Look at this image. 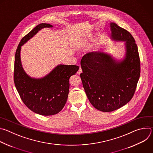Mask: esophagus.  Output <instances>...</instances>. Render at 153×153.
Masks as SVG:
<instances>
[{
  "mask_svg": "<svg viewBox=\"0 0 153 153\" xmlns=\"http://www.w3.org/2000/svg\"><path fill=\"white\" fill-rule=\"evenodd\" d=\"M82 72V68H81V67H80V68H79V71H77V74H80Z\"/></svg>",
  "mask_w": 153,
  "mask_h": 153,
  "instance_id": "obj_1",
  "label": "esophagus"
}]
</instances>
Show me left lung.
<instances>
[{
  "label": "left lung",
  "instance_id": "1",
  "mask_svg": "<svg viewBox=\"0 0 153 153\" xmlns=\"http://www.w3.org/2000/svg\"><path fill=\"white\" fill-rule=\"evenodd\" d=\"M111 39L125 42L121 60L103 52H91L81 60L80 78L89 101L97 110L111 112L128 103L134 94L140 74V62L135 40L128 31L110 23Z\"/></svg>",
  "mask_w": 153,
  "mask_h": 153
}]
</instances>
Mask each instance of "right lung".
I'll return each mask as SVG.
<instances>
[{
    "instance_id": "add662e5",
    "label": "right lung",
    "mask_w": 153,
    "mask_h": 153,
    "mask_svg": "<svg viewBox=\"0 0 153 153\" xmlns=\"http://www.w3.org/2000/svg\"><path fill=\"white\" fill-rule=\"evenodd\" d=\"M53 27L45 23L37 25L22 39L15 54L16 88L22 100L30 110L42 116L54 115L62 110L68 99L70 78L79 69L77 65L60 64L49 74L39 79L31 77L24 71L20 60L21 47L40 30Z\"/></svg>"
}]
</instances>
